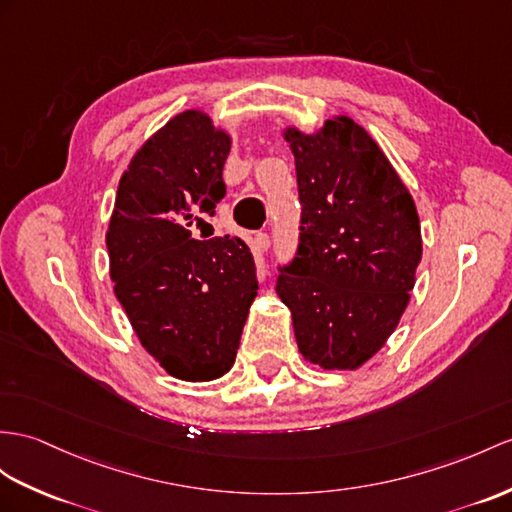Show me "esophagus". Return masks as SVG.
I'll return each instance as SVG.
<instances>
[{
	"label": "esophagus",
	"instance_id": "34e87169",
	"mask_svg": "<svg viewBox=\"0 0 512 512\" xmlns=\"http://www.w3.org/2000/svg\"><path fill=\"white\" fill-rule=\"evenodd\" d=\"M269 245H271V239H269V234H265V232H258L256 236H254V241H252V252L254 254H265L267 249H269Z\"/></svg>",
	"mask_w": 512,
	"mask_h": 512
}]
</instances>
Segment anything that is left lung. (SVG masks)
Returning <instances> with one entry per match:
<instances>
[{"label": "left lung", "instance_id": "obj_1", "mask_svg": "<svg viewBox=\"0 0 512 512\" xmlns=\"http://www.w3.org/2000/svg\"><path fill=\"white\" fill-rule=\"evenodd\" d=\"M282 136L295 156L302 232L276 291L306 363L354 371L382 350L410 302L423 252L415 199L347 115Z\"/></svg>", "mask_w": 512, "mask_h": 512}]
</instances>
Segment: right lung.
<instances>
[{
    "instance_id": "1",
    "label": "right lung",
    "mask_w": 512,
    "mask_h": 512,
    "mask_svg": "<svg viewBox=\"0 0 512 512\" xmlns=\"http://www.w3.org/2000/svg\"><path fill=\"white\" fill-rule=\"evenodd\" d=\"M228 130L184 110L136 149L106 230L110 280L145 352L169 376L228 373L258 295L256 265L236 236L193 239L191 226L226 195Z\"/></svg>"
}]
</instances>
